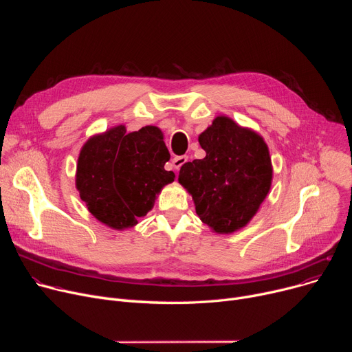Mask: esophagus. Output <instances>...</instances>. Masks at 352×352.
Listing matches in <instances>:
<instances>
[{
	"instance_id": "esophagus-1",
	"label": "esophagus",
	"mask_w": 352,
	"mask_h": 352,
	"mask_svg": "<svg viewBox=\"0 0 352 352\" xmlns=\"http://www.w3.org/2000/svg\"><path fill=\"white\" fill-rule=\"evenodd\" d=\"M188 161V157L187 155H179V157H175L171 162H173V166H174V170L175 171H179V168L181 166L186 164Z\"/></svg>"
}]
</instances>
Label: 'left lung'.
<instances>
[{
	"label": "left lung",
	"instance_id": "obj_1",
	"mask_svg": "<svg viewBox=\"0 0 352 352\" xmlns=\"http://www.w3.org/2000/svg\"><path fill=\"white\" fill-rule=\"evenodd\" d=\"M198 141L207 155L184 164L178 181L202 223L219 234L234 232L248 224L270 191L268 146L228 117H217Z\"/></svg>",
	"mask_w": 352,
	"mask_h": 352
}]
</instances>
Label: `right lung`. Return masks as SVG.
<instances>
[{"label": "right lung", "instance_id": "add662e5", "mask_svg": "<svg viewBox=\"0 0 352 352\" xmlns=\"http://www.w3.org/2000/svg\"><path fill=\"white\" fill-rule=\"evenodd\" d=\"M161 129L126 133L124 125L89 138L78 157L77 190L89 212L116 230L134 227L154 207L155 195L174 181Z\"/></svg>", "mask_w": 352, "mask_h": 352}]
</instances>
